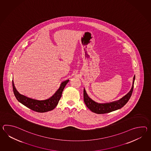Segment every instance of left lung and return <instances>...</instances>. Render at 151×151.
Masks as SVG:
<instances>
[{
  "mask_svg": "<svg viewBox=\"0 0 151 151\" xmlns=\"http://www.w3.org/2000/svg\"><path fill=\"white\" fill-rule=\"evenodd\" d=\"M134 80L135 76L133 78V83L131 91L120 100L107 104H98L97 102H95L94 101L92 100L90 97H89L87 94L86 93L85 89H84V102L87 106V107L91 111L96 114H105L120 109L121 108L123 107L124 105L127 103L128 101L131 98L133 91Z\"/></svg>",
  "mask_w": 151,
  "mask_h": 151,
  "instance_id": "8db88e82",
  "label": "left lung"
}]
</instances>
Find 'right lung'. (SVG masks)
<instances>
[{
  "label": "right lung",
  "instance_id": "1",
  "mask_svg": "<svg viewBox=\"0 0 151 151\" xmlns=\"http://www.w3.org/2000/svg\"><path fill=\"white\" fill-rule=\"evenodd\" d=\"M69 80L65 81L61 83L60 87L57 90L54 95L45 100L38 101L32 99L27 97L23 95L19 94L16 90L14 86V81H12V87L14 96L16 97L17 100L21 104L24 105L27 108H30L32 111L39 112L44 113L49 111H52L56 107L59 101L62 96L64 88Z\"/></svg>",
  "mask_w": 151,
  "mask_h": 151
}]
</instances>
